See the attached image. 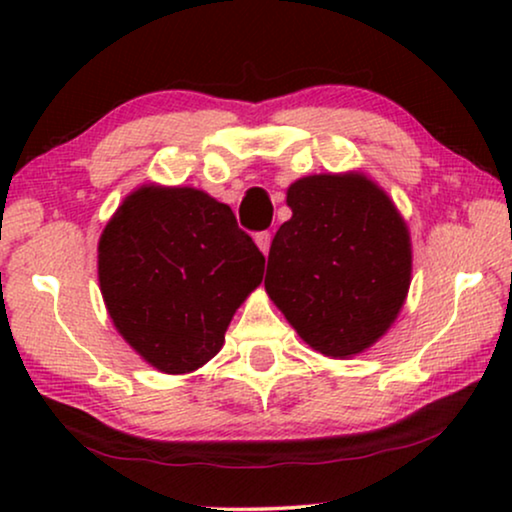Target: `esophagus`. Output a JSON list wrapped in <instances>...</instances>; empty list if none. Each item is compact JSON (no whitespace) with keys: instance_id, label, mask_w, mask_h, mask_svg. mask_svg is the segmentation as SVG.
<instances>
[{"instance_id":"obj_1","label":"esophagus","mask_w":512,"mask_h":512,"mask_svg":"<svg viewBox=\"0 0 512 512\" xmlns=\"http://www.w3.org/2000/svg\"><path fill=\"white\" fill-rule=\"evenodd\" d=\"M270 242H272L270 230H263V233H256V244H258V249H261L265 256H268V251H270Z\"/></svg>"}]
</instances>
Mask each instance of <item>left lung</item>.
Masks as SVG:
<instances>
[{"label": "left lung", "instance_id": "1", "mask_svg": "<svg viewBox=\"0 0 512 512\" xmlns=\"http://www.w3.org/2000/svg\"><path fill=\"white\" fill-rule=\"evenodd\" d=\"M286 202L293 216L270 244L265 291L317 352L359 354L384 335L408 293V228L361 174L298 179Z\"/></svg>", "mask_w": 512, "mask_h": 512}]
</instances>
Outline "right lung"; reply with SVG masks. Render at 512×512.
Masks as SVG:
<instances>
[{"instance_id":"add662e5","label":"right lung","mask_w":512,"mask_h":512,"mask_svg":"<svg viewBox=\"0 0 512 512\" xmlns=\"http://www.w3.org/2000/svg\"><path fill=\"white\" fill-rule=\"evenodd\" d=\"M263 268L233 209L195 188H139L100 240L109 317L139 356L172 375L219 354Z\"/></svg>"}]
</instances>
